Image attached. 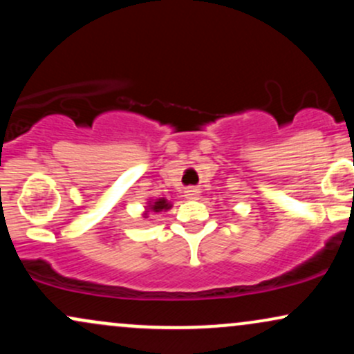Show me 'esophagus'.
<instances>
[{
	"mask_svg": "<svg viewBox=\"0 0 354 354\" xmlns=\"http://www.w3.org/2000/svg\"><path fill=\"white\" fill-rule=\"evenodd\" d=\"M185 196L188 198V200H196V198L200 196V189L194 188V186H189V188L185 189Z\"/></svg>",
	"mask_w": 354,
	"mask_h": 354,
	"instance_id": "esophagus-1",
	"label": "esophagus"
}]
</instances>
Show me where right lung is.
I'll return each mask as SVG.
<instances>
[{
    "instance_id": "1",
    "label": "right lung",
    "mask_w": 354,
    "mask_h": 354,
    "mask_svg": "<svg viewBox=\"0 0 354 354\" xmlns=\"http://www.w3.org/2000/svg\"><path fill=\"white\" fill-rule=\"evenodd\" d=\"M149 209L156 211V213H160V211H163V209H169V203L166 201L165 198H161V200L151 203V205H149Z\"/></svg>"
}]
</instances>
